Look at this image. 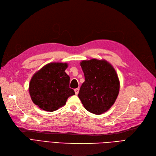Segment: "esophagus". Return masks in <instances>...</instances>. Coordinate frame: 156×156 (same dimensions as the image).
Masks as SVG:
<instances>
[{"label": "esophagus", "mask_w": 156, "mask_h": 156, "mask_svg": "<svg viewBox=\"0 0 156 156\" xmlns=\"http://www.w3.org/2000/svg\"><path fill=\"white\" fill-rule=\"evenodd\" d=\"M79 88H76V89H74V92H75V94H78V93H79Z\"/></svg>", "instance_id": "esophagus-1"}]
</instances>
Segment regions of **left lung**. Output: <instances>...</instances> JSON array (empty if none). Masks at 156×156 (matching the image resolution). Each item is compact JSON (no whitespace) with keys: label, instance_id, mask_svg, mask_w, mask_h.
<instances>
[{"label":"left lung","instance_id":"1","mask_svg":"<svg viewBox=\"0 0 156 156\" xmlns=\"http://www.w3.org/2000/svg\"><path fill=\"white\" fill-rule=\"evenodd\" d=\"M80 65L85 76L78 93L84 108L95 115L106 112L116 100L120 82L112 65L105 59L83 60Z\"/></svg>","mask_w":156,"mask_h":156}]
</instances>
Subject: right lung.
I'll return each instance as SVG.
<instances>
[{
  "label": "right lung",
  "mask_w": 156,
  "mask_h": 156,
  "mask_svg": "<svg viewBox=\"0 0 156 156\" xmlns=\"http://www.w3.org/2000/svg\"><path fill=\"white\" fill-rule=\"evenodd\" d=\"M67 63L47 64L35 73L29 84V93L33 102L46 112H54L66 104L75 94L69 88L70 77L65 72Z\"/></svg>",
  "instance_id": "right-lung-1"
}]
</instances>
